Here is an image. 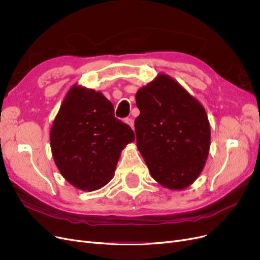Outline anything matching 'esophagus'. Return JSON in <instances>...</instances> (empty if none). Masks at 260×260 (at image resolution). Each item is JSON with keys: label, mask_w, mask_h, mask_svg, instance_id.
Returning <instances> with one entry per match:
<instances>
[{"label": "esophagus", "mask_w": 260, "mask_h": 260, "mask_svg": "<svg viewBox=\"0 0 260 260\" xmlns=\"http://www.w3.org/2000/svg\"><path fill=\"white\" fill-rule=\"evenodd\" d=\"M125 123L126 124H128L133 129H134V120L132 118H126L125 119Z\"/></svg>", "instance_id": "1"}]
</instances>
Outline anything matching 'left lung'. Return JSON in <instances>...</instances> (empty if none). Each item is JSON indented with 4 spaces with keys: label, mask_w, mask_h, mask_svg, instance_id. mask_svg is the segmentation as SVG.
<instances>
[{
    "label": "left lung",
    "mask_w": 260,
    "mask_h": 260,
    "mask_svg": "<svg viewBox=\"0 0 260 260\" xmlns=\"http://www.w3.org/2000/svg\"><path fill=\"white\" fill-rule=\"evenodd\" d=\"M137 146L153 178L170 189H183L202 172L211 127L206 109L179 83L160 74L136 93Z\"/></svg>",
    "instance_id": "8db88e82"
}]
</instances>
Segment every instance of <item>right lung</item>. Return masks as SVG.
Instances as JSON below:
<instances>
[{
  "label": "right lung",
  "mask_w": 260,
  "mask_h": 260,
  "mask_svg": "<svg viewBox=\"0 0 260 260\" xmlns=\"http://www.w3.org/2000/svg\"><path fill=\"white\" fill-rule=\"evenodd\" d=\"M135 140L117 119L114 105L93 89L74 85L50 129V146L64 178L82 190H94L113 178L120 154Z\"/></svg>",
  "instance_id": "obj_1"
}]
</instances>
